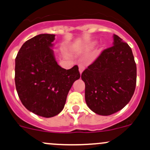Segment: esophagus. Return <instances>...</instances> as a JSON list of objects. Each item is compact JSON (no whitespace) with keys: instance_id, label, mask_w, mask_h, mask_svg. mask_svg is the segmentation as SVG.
<instances>
[{"instance_id":"esophagus-1","label":"esophagus","mask_w":150,"mask_h":150,"mask_svg":"<svg viewBox=\"0 0 150 150\" xmlns=\"http://www.w3.org/2000/svg\"><path fill=\"white\" fill-rule=\"evenodd\" d=\"M84 69H85V67H84L83 65H79V71H80V73L82 74V72H83Z\"/></svg>"}]
</instances>
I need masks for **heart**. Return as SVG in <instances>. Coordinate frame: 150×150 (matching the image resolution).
<instances>
[{"mask_svg":"<svg viewBox=\"0 0 150 150\" xmlns=\"http://www.w3.org/2000/svg\"><path fill=\"white\" fill-rule=\"evenodd\" d=\"M94 45H95V44H94V43H92V44H91V45H90V47H93V46Z\"/></svg>","mask_w":150,"mask_h":150,"instance_id":"obj_1","label":"heart"}]
</instances>
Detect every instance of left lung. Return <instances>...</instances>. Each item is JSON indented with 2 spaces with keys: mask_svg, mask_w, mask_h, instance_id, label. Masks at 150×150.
Listing matches in <instances>:
<instances>
[{
  "mask_svg": "<svg viewBox=\"0 0 150 150\" xmlns=\"http://www.w3.org/2000/svg\"><path fill=\"white\" fill-rule=\"evenodd\" d=\"M113 38V45L103 50L81 75L86 104L104 116L122 109L136 87L137 67L131 47L119 36Z\"/></svg>",
  "mask_w": 150,
  "mask_h": 150,
  "instance_id": "left-lung-1",
  "label": "left lung"
}]
</instances>
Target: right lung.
Segmentation results:
<instances>
[{
  "label": "right lung",
  "mask_w": 150,
  "mask_h": 150,
  "mask_svg": "<svg viewBox=\"0 0 150 150\" xmlns=\"http://www.w3.org/2000/svg\"><path fill=\"white\" fill-rule=\"evenodd\" d=\"M53 34H40L27 40L16 57L15 83L21 103L34 114L52 117L65 106L67 94L80 78L78 65H58L52 43Z\"/></svg>",
  "instance_id": "1"
}]
</instances>
